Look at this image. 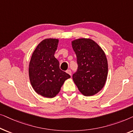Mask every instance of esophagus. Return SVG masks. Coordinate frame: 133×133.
Returning a JSON list of instances; mask_svg holds the SVG:
<instances>
[{"instance_id":"34e87169","label":"esophagus","mask_w":133,"mask_h":133,"mask_svg":"<svg viewBox=\"0 0 133 133\" xmlns=\"http://www.w3.org/2000/svg\"><path fill=\"white\" fill-rule=\"evenodd\" d=\"M66 72H67V73H68V74H70V76H71L72 72H71V71L70 70H67V71H66Z\"/></svg>"}]
</instances>
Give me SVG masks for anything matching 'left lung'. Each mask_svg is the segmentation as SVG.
Listing matches in <instances>:
<instances>
[{"label":"left lung","mask_w":133,"mask_h":133,"mask_svg":"<svg viewBox=\"0 0 133 133\" xmlns=\"http://www.w3.org/2000/svg\"><path fill=\"white\" fill-rule=\"evenodd\" d=\"M72 47L77 57V70L72 79L79 91L85 96L99 92L106 82L108 62L101 47L90 39H76Z\"/></svg>","instance_id":"obj_1"}]
</instances>
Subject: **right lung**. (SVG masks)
Returning a JSON list of instances; mask_svg holds the SVG:
<instances>
[{"instance_id": "1", "label": "right lung", "mask_w": 133, "mask_h": 133, "mask_svg": "<svg viewBox=\"0 0 133 133\" xmlns=\"http://www.w3.org/2000/svg\"><path fill=\"white\" fill-rule=\"evenodd\" d=\"M58 43L57 39L43 40L32 52L29 64L31 84L38 94L45 97H55L64 82L71 77L60 69L54 57Z\"/></svg>"}]
</instances>
